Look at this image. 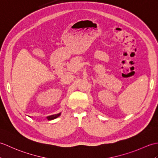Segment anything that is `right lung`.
Listing matches in <instances>:
<instances>
[{
	"label": "right lung",
	"instance_id": "obj_1",
	"mask_svg": "<svg viewBox=\"0 0 158 158\" xmlns=\"http://www.w3.org/2000/svg\"><path fill=\"white\" fill-rule=\"evenodd\" d=\"M60 115V113H58V114H55V115H53L48 116V120L54 119L57 118V117H59Z\"/></svg>",
	"mask_w": 158,
	"mask_h": 158
}]
</instances>
